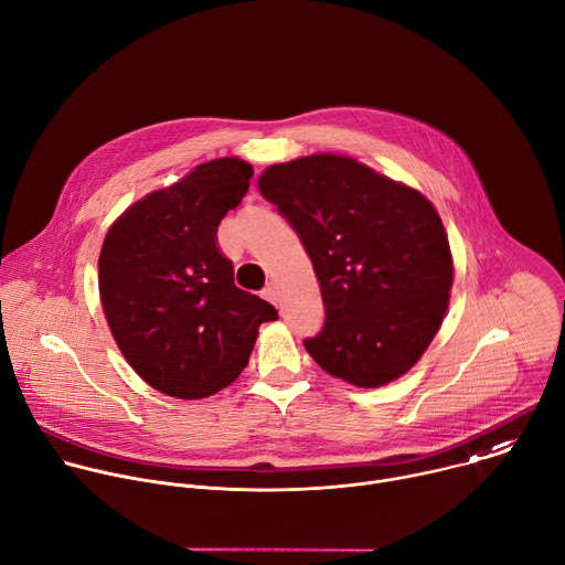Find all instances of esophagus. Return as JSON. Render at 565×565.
Listing matches in <instances>:
<instances>
[{
	"label": "esophagus",
	"mask_w": 565,
	"mask_h": 565,
	"mask_svg": "<svg viewBox=\"0 0 565 565\" xmlns=\"http://www.w3.org/2000/svg\"><path fill=\"white\" fill-rule=\"evenodd\" d=\"M264 299H268L270 303H275V306H277V290H275V286L264 288Z\"/></svg>",
	"instance_id": "34e87169"
}]
</instances>
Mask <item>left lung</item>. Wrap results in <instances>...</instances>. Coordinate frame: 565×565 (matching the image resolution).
<instances>
[{
    "mask_svg": "<svg viewBox=\"0 0 565 565\" xmlns=\"http://www.w3.org/2000/svg\"><path fill=\"white\" fill-rule=\"evenodd\" d=\"M262 195L297 231L326 321L306 339L332 377L380 388L406 374L441 328L455 277L446 228L415 188L343 154L273 163Z\"/></svg>",
    "mask_w": 565,
    "mask_h": 565,
    "instance_id": "left-lung-1",
    "label": "left lung"
}]
</instances>
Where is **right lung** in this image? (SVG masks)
<instances>
[{
    "label": "right lung",
    "mask_w": 565,
    "mask_h": 565,
    "mask_svg": "<svg viewBox=\"0 0 565 565\" xmlns=\"http://www.w3.org/2000/svg\"><path fill=\"white\" fill-rule=\"evenodd\" d=\"M253 166L222 157L148 193L108 228L99 297L110 332L139 377L177 399L231 386L275 306L235 286L217 226L248 193Z\"/></svg>",
    "instance_id": "1"
}]
</instances>
